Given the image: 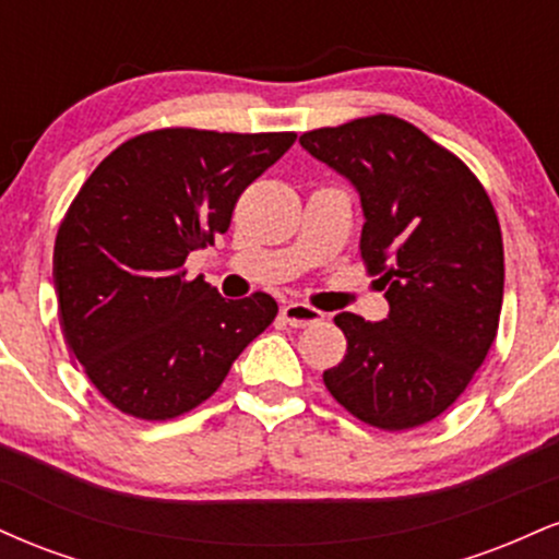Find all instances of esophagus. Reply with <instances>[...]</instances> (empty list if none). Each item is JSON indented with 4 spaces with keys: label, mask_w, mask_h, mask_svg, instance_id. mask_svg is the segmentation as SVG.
I'll use <instances>...</instances> for the list:
<instances>
[{
    "label": "esophagus",
    "mask_w": 559,
    "mask_h": 559,
    "mask_svg": "<svg viewBox=\"0 0 559 559\" xmlns=\"http://www.w3.org/2000/svg\"><path fill=\"white\" fill-rule=\"evenodd\" d=\"M281 316H284L286 323L294 325V329H301V325H312L318 323V320H323V312L310 305H301V301H288L284 310H281Z\"/></svg>",
    "instance_id": "esophagus-1"
}]
</instances>
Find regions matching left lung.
Returning a JSON list of instances; mask_svg holds the SVG:
<instances>
[{
  "mask_svg": "<svg viewBox=\"0 0 559 559\" xmlns=\"http://www.w3.org/2000/svg\"><path fill=\"white\" fill-rule=\"evenodd\" d=\"M355 186L360 252L389 316L338 312L346 355L323 373L333 400L383 431L433 420L493 344L504 294L502 230L478 178L394 115L299 136Z\"/></svg>",
  "mask_w": 559,
  "mask_h": 559,
  "instance_id": "obj_1",
  "label": "left lung"
}]
</instances>
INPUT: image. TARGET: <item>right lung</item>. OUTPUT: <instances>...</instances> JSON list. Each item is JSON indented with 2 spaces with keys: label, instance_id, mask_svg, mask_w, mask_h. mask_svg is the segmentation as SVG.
<instances>
[{
  "label": "right lung",
  "instance_id": "add662e5",
  "mask_svg": "<svg viewBox=\"0 0 559 559\" xmlns=\"http://www.w3.org/2000/svg\"><path fill=\"white\" fill-rule=\"evenodd\" d=\"M297 133L165 128L126 141L70 204L55 241L66 342L105 400L168 420L213 396L243 346L273 323L271 294L223 299L191 252L226 234L236 199Z\"/></svg>",
  "mask_w": 559,
  "mask_h": 559
}]
</instances>
